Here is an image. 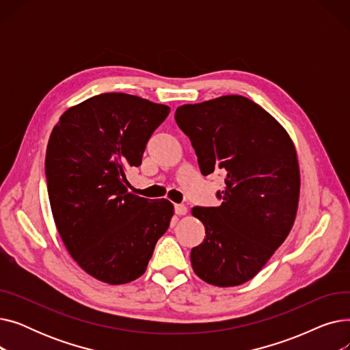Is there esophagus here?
Instances as JSON below:
<instances>
[{
    "label": "esophagus",
    "instance_id": "34e87169",
    "mask_svg": "<svg viewBox=\"0 0 350 350\" xmlns=\"http://www.w3.org/2000/svg\"><path fill=\"white\" fill-rule=\"evenodd\" d=\"M174 211L177 215H186L187 214V207L185 204H176Z\"/></svg>",
    "mask_w": 350,
    "mask_h": 350
}]
</instances>
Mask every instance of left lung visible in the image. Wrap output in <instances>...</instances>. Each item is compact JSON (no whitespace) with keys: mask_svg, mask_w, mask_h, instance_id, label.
Segmentation results:
<instances>
[{"mask_svg":"<svg viewBox=\"0 0 350 350\" xmlns=\"http://www.w3.org/2000/svg\"><path fill=\"white\" fill-rule=\"evenodd\" d=\"M174 119L204 176L221 172L218 207H194L206 227L190 254L198 278L237 286L258 273L288 237L299 201V164L285 129L248 98L227 95L183 105Z\"/></svg>","mask_w":350,"mask_h":350,"instance_id":"obj_1","label":"left lung"}]
</instances>
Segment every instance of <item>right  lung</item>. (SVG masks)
Segmentation results:
<instances>
[{
    "label": "right lung",
    "instance_id": "obj_1",
    "mask_svg": "<svg viewBox=\"0 0 350 350\" xmlns=\"http://www.w3.org/2000/svg\"><path fill=\"white\" fill-rule=\"evenodd\" d=\"M169 112L112 92L69 107L49 136L45 174L55 224L72 258L102 282L142 277L170 226V201L129 193L126 180Z\"/></svg>",
    "mask_w": 350,
    "mask_h": 350
}]
</instances>
